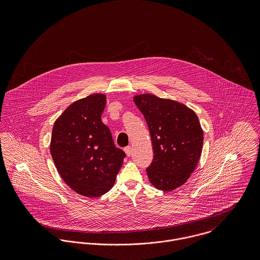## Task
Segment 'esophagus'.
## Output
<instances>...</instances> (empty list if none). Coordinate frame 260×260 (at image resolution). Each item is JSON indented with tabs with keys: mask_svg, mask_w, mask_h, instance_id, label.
I'll list each match as a JSON object with an SVG mask.
<instances>
[{
	"mask_svg": "<svg viewBox=\"0 0 260 260\" xmlns=\"http://www.w3.org/2000/svg\"><path fill=\"white\" fill-rule=\"evenodd\" d=\"M124 151H125V153H126L127 156H130L131 153H132V148H131V146H127V147L124 148Z\"/></svg>",
	"mask_w": 260,
	"mask_h": 260,
	"instance_id": "obj_1",
	"label": "esophagus"
}]
</instances>
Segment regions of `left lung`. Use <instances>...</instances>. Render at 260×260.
I'll use <instances>...</instances> for the list:
<instances>
[{"instance_id":"left-lung-1","label":"left lung","mask_w":260,"mask_h":260,"mask_svg":"<svg viewBox=\"0 0 260 260\" xmlns=\"http://www.w3.org/2000/svg\"><path fill=\"white\" fill-rule=\"evenodd\" d=\"M151 136L153 161L146 169L149 181L159 190L183 185L202 152L203 131L195 112L184 104L152 94L134 97Z\"/></svg>"}]
</instances>
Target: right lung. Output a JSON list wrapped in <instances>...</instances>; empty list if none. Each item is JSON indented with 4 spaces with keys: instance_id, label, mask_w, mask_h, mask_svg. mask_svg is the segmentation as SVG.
<instances>
[{
    "instance_id": "1",
    "label": "right lung",
    "mask_w": 260,
    "mask_h": 260,
    "mask_svg": "<svg viewBox=\"0 0 260 260\" xmlns=\"http://www.w3.org/2000/svg\"><path fill=\"white\" fill-rule=\"evenodd\" d=\"M106 96L93 94L71 104L56 120L50 151L65 183L86 197L111 189L126 154L115 147L101 115Z\"/></svg>"
}]
</instances>
